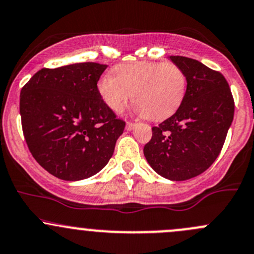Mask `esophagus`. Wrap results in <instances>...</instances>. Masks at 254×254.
Masks as SVG:
<instances>
[{
	"label": "esophagus",
	"instance_id": "1",
	"mask_svg": "<svg viewBox=\"0 0 254 254\" xmlns=\"http://www.w3.org/2000/svg\"><path fill=\"white\" fill-rule=\"evenodd\" d=\"M135 126H137V124H133V122H127L126 129L127 130H132V129H134Z\"/></svg>",
	"mask_w": 254,
	"mask_h": 254
}]
</instances>
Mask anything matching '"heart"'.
Instances as JSON below:
<instances>
[{
  "instance_id": "obj_1",
  "label": "heart",
  "mask_w": 254,
  "mask_h": 254,
  "mask_svg": "<svg viewBox=\"0 0 254 254\" xmlns=\"http://www.w3.org/2000/svg\"><path fill=\"white\" fill-rule=\"evenodd\" d=\"M115 74L104 75L98 83L101 99L112 111H121L133 95L138 114L161 121L184 103L187 77L172 62H130L117 66Z\"/></svg>"
}]
</instances>
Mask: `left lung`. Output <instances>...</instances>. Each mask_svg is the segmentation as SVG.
Here are the masks:
<instances>
[{
  "label": "left lung",
  "instance_id": "8db88e82",
  "mask_svg": "<svg viewBox=\"0 0 254 254\" xmlns=\"http://www.w3.org/2000/svg\"><path fill=\"white\" fill-rule=\"evenodd\" d=\"M187 77L184 103L153 127L144 145L149 165L171 181L193 179L215 161L234 120L235 103L226 79L197 60L170 56Z\"/></svg>",
  "mask_w": 254,
  "mask_h": 254
}]
</instances>
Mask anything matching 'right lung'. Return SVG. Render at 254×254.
<instances>
[{
    "label": "right lung",
    "mask_w": 254,
    "mask_h": 254,
    "mask_svg": "<svg viewBox=\"0 0 254 254\" xmlns=\"http://www.w3.org/2000/svg\"><path fill=\"white\" fill-rule=\"evenodd\" d=\"M106 64L43 68L20 91V117L31 155L64 181L98 174L112 156L125 121L101 99L98 80Z\"/></svg>",
    "instance_id": "add662e5"
}]
</instances>
